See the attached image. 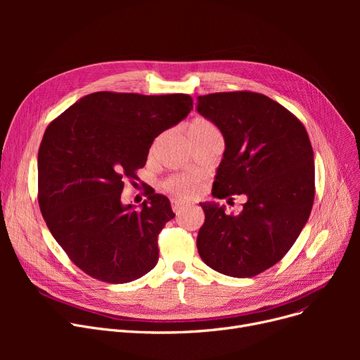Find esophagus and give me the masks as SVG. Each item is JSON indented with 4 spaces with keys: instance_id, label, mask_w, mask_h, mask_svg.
Segmentation results:
<instances>
[{
    "instance_id": "34e87169",
    "label": "esophagus",
    "mask_w": 360,
    "mask_h": 360,
    "mask_svg": "<svg viewBox=\"0 0 360 360\" xmlns=\"http://www.w3.org/2000/svg\"><path fill=\"white\" fill-rule=\"evenodd\" d=\"M170 205H172V210H174L175 214L182 213V210L186 207L185 202H182V201H179V200H175V198H174L172 201H170Z\"/></svg>"
}]
</instances>
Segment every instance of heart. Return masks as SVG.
<instances>
[{
    "mask_svg": "<svg viewBox=\"0 0 360 360\" xmlns=\"http://www.w3.org/2000/svg\"><path fill=\"white\" fill-rule=\"evenodd\" d=\"M214 131H217L216 127L205 118H195L186 125V134L190 140ZM163 186L170 195H174L178 200H193L200 195L202 182L191 175H175L167 178Z\"/></svg>",
    "mask_w": 360,
    "mask_h": 360,
    "instance_id": "heart-1",
    "label": "heart"
}]
</instances>
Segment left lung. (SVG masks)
<instances>
[{
	"instance_id": "1",
	"label": "left lung",
	"mask_w": 360,
	"mask_h": 360,
	"mask_svg": "<svg viewBox=\"0 0 360 360\" xmlns=\"http://www.w3.org/2000/svg\"><path fill=\"white\" fill-rule=\"evenodd\" d=\"M197 110L226 144L213 197L247 195L238 214L201 204L198 254L221 274L254 277L288 254L309 219L315 167L308 132L290 110L255 91L204 94Z\"/></svg>"
}]
</instances>
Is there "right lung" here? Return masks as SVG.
<instances>
[{"instance_id": "1", "label": "right lung", "mask_w": 360, "mask_h": 360, "mask_svg": "<svg viewBox=\"0 0 360 360\" xmlns=\"http://www.w3.org/2000/svg\"><path fill=\"white\" fill-rule=\"evenodd\" d=\"M193 109L190 94L96 91L46 128L37 153V200L55 240L90 277L128 283L153 270L158 236L174 219L165 195L146 193L141 209L122 205L148 148Z\"/></svg>"}]
</instances>
